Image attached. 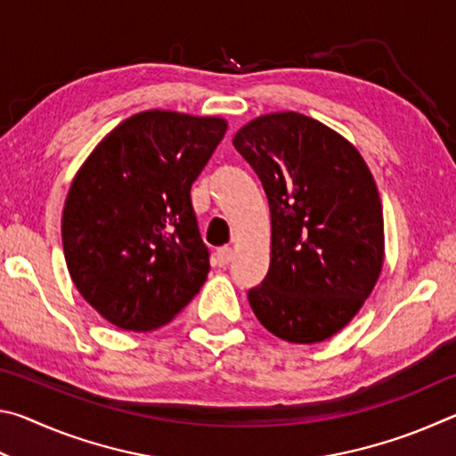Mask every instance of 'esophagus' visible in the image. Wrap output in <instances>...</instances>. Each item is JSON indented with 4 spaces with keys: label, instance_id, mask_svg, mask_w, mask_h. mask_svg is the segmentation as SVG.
<instances>
[{
    "label": "esophagus",
    "instance_id": "1",
    "mask_svg": "<svg viewBox=\"0 0 456 456\" xmlns=\"http://www.w3.org/2000/svg\"><path fill=\"white\" fill-rule=\"evenodd\" d=\"M215 261H217L219 267L229 265L233 261V249L231 247H219L217 253H215Z\"/></svg>",
    "mask_w": 456,
    "mask_h": 456
}]
</instances>
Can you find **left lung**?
I'll use <instances>...</instances> for the list:
<instances>
[{
	"instance_id": "8db88e82",
	"label": "left lung",
	"mask_w": 456,
	"mask_h": 456,
	"mask_svg": "<svg viewBox=\"0 0 456 456\" xmlns=\"http://www.w3.org/2000/svg\"><path fill=\"white\" fill-rule=\"evenodd\" d=\"M272 211V264L247 297L273 336L315 344L364 304L384 261L374 176L334 130L299 112L251 120L233 138Z\"/></svg>"
}]
</instances>
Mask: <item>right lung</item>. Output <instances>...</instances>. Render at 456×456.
Returning a JSON list of instances; mask_svg holds the SVG:
<instances>
[{"mask_svg": "<svg viewBox=\"0 0 456 456\" xmlns=\"http://www.w3.org/2000/svg\"><path fill=\"white\" fill-rule=\"evenodd\" d=\"M227 122L171 110L134 114L92 151L61 215L76 289L114 326L149 331L187 305L209 273L191 187Z\"/></svg>", "mask_w": 456, "mask_h": 456, "instance_id": "1", "label": "right lung"}]
</instances>
